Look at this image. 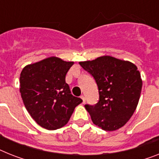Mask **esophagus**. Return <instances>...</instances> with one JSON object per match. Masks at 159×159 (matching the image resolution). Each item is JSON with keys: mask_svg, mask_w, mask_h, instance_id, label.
<instances>
[{"mask_svg": "<svg viewBox=\"0 0 159 159\" xmlns=\"http://www.w3.org/2000/svg\"><path fill=\"white\" fill-rule=\"evenodd\" d=\"M80 98H81V99H82V101H83L82 103H83V104H84L85 102H86V99H85V97H84V96H81Z\"/></svg>", "mask_w": 159, "mask_h": 159, "instance_id": "esophagus-1", "label": "esophagus"}]
</instances>
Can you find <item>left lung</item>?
Returning <instances> with one entry per match:
<instances>
[{"mask_svg": "<svg viewBox=\"0 0 159 159\" xmlns=\"http://www.w3.org/2000/svg\"><path fill=\"white\" fill-rule=\"evenodd\" d=\"M80 65L95 80L99 101L85 105L95 125L105 131L122 128L138 104L142 80L136 66L111 56H102Z\"/></svg>", "mask_w": 159, "mask_h": 159, "instance_id": "8db88e82", "label": "left lung"}]
</instances>
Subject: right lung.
Returning <instances> with one entry per match:
<instances>
[{"label": "right lung", "instance_id": "add662e5", "mask_svg": "<svg viewBox=\"0 0 159 159\" xmlns=\"http://www.w3.org/2000/svg\"><path fill=\"white\" fill-rule=\"evenodd\" d=\"M73 61L50 57L26 66L20 75V93L27 111L40 127L55 130L67 124L83 102L70 93L66 75Z\"/></svg>", "mask_w": 159, "mask_h": 159}]
</instances>
